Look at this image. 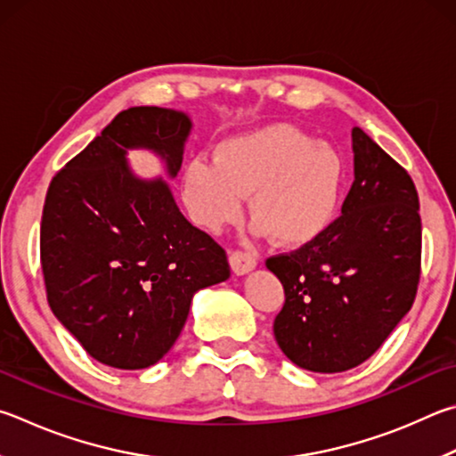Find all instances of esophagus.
Segmentation results:
<instances>
[{
    "instance_id": "34e87169",
    "label": "esophagus",
    "mask_w": 456,
    "mask_h": 456,
    "mask_svg": "<svg viewBox=\"0 0 456 456\" xmlns=\"http://www.w3.org/2000/svg\"><path fill=\"white\" fill-rule=\"evenodd\" d=\"M229 265H231V271H233L235 275H247V273L256 267V259L249 253L231 251L229 253Z\"/></svg>"
}]
</instances>
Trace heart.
Instances as JSON below:
<instances>
[{
    "label": "heart",
    "instance_id": "b5f03b06",
    "mask_svg": "<svg viewBox=\"0 0 456 456\" xmlns=\"http://www.w3.org/2000/svg\"><path fill=\"white\" fill-rule=\"evenodd\" d=\"M343 167L330 145L289 123H273L223 139L213 163L197 157L183 173L191 217L219 231L241 213L243 197L256 235L279 245H305L329 227L341 195Z\"/></svg>",
    "mask_w": 456,
    "mask_h": 456
}]
</instances>
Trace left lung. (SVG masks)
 <instances>
[{
    "mask_svg": "<svg viewBox=\"0 0 456 456\" xmlns=\"http://www.w3.org/2000/svg\"><path fill=\"white\" fill-rule=\"evenodd\" d=\"M351 137L354 181L341 217L301 249L267 259L285 289L277 345L313 372L367 361L411 311L420 275L415 183L365 131Z\"/></svg>",
    "mask_w": 456,
    "mask_h": 456,
    "instance_id": "8db88e82",
    "label": "left lung"
}]
</instances>
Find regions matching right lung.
Wrapping results in <instances>:
<instances>
[{
  "label": "right lung",
  "instance_id": "1",
  "mask_svg": "<svg viewBox=\"0 0 456 456\" xmlns=\"http://www.w3.org/2000/svg\"><path fill=\"white\" fill-rule=\"evenodd\" d=\"M191 118L165 107H131L73 157L47 189L41 269L47 301L95 361L137 370L165 357L193 295L227 281V255L193 227L161 177L127 163L147 149L173 179Z\"/></svg>",
  "mask_w": 456,
  "mask_h": 456
}]
</instances>
